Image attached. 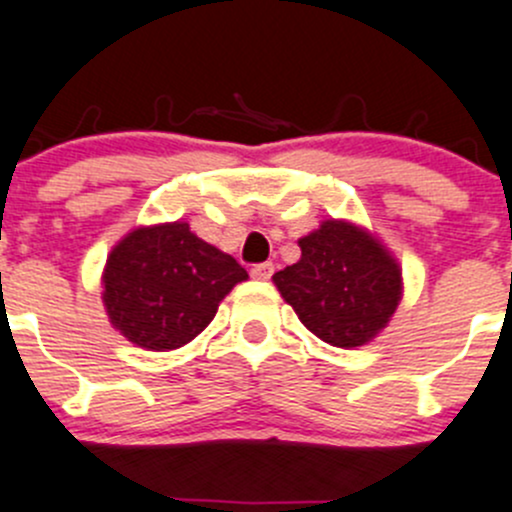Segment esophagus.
I'll return each mask as SVG.
<instances>
[{
  "instance_id": "obj_1",
  "label": "esophagus",
  "mask_w": 512,
  "mask_h": 512,
  "mask_svg": "<svg viewBox=\"0 0 512 512\" xmlns=\"http://www.w3.org/2000/svg\"><path fill=\"white\" fill-rule=\"evenodd\" d=\"M251 276L258 278V281H268V278L273 276V263H256V266L251 268Z\"/></svg>"
}]
</instances>
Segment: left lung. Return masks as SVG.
<instances>
[{"mask_svg": "<svg viewBox=\"0 0 512 512\" xmlns=\"http://www.w3.org/2000/svg\"><path fill=\"white\" fill-rule=\"evenodd\" d=\"M298 246L301 261L273 273V283L303 326L338 348L371 341L401 301L393 256L363 229L333 219Z\"/></svg>", "mask_w": 512, "mask_h": 512, "instance_id": "obj_1", "label": "left lung"}]
</instances>
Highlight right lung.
I'll return each mask as SVG.
<instances>
[{"mask_svg":"<svg viewBox=\"0 0 512 512\" xmlns=\"http://www.w3.org/2000/svg\"><path fill=\"white\" fill-rule=\"evenodd\" d=\"M246 278L236 258L174 221L131 231L111 251L104 306L131 343L171 351L194 341L216 316L221 298Z\"/></svg>","mask_w":512,"mask_h":512,"instance_id":"right-lung-1","label":"right lung"}]
</instances>
